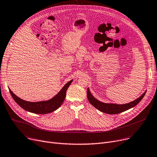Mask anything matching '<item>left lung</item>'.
<instances>
[{
	"label": "left lung",
	"mask_w": 157,
	"mask_h": 157,
	"mask_svg": "<svg viewBox=\"0 0 157 157\" xmlns=\"http://www.w3.org/2000/svg\"><path fill=\"white\" fill-rule=\"evenodd\" d=\"M146 92L141 96L139 98H137L134 101L129 102L125 104H105L102 103L100 101H97L96 98H95L93 95L90 93L89 89L87 90V98L88 100L94 107L97 108L98 110H99L103 113H108L110 114H118L121 112L127 111L132 108H133L135 105H136L140 101H141L144 96L145 95Z\"/></svg>",
	"instance_id": "obj_1"
}]
</instances>
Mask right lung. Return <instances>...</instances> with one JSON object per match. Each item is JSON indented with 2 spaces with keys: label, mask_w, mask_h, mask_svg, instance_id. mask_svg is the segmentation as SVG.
<instances>
[{
  "label": "right lung",
  "mask_w": 157,
  "mask_h": 157,
  "mask_svg": "<svg viewBox=\"0 0 157 157\" xmlns=\"http://www.w3.org/2000/svg\"><path fill=\"white\" fill-rule=\"evenodd\" d=\"M72 80L69 81L67 84L63 87L60 92L55 96L52 99L46 101H41L36 102H31L22 100L21 98L16 96L11 90L10 89V92L13 98L14 101L20 107L30 113L36 114H48L60 108V106L63 103L66 96V92L68 87L71 84Z\"/></svg>",
  "instance_id": "add662e5"
}]
</instances>
